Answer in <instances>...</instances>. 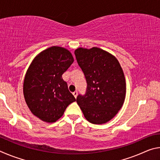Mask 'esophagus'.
Wrapping results in <instances>:
<instances>
[{"label":"esophagus","instance_id":"34e87169","mask_svg":"<svg viewBox=\"0 0 160 160\" xmlns=\"http://www.w3.org/2000/svg\"><path fill=\"white\" fill-rule=\"evenodd\" d=\"M72 94H73V96L76 98L77 96H78V92L77 91H75L74 92H72Z\"/></svg>","mask_w":160,"mask_h":160}]
</instances>
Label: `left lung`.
Masks as SVG:
<instances>
[{
	"label": "left lung",
	"instance_id": "obj_1",
	"mask_svg": "<svg viewBox=\"0 0 160 160\" xmlns=\"http://www.w3.org/2000/svg\"><path fill=\"white\" fill-rule=\"evenodd\" d=\"M78 66L87 81L85 94H78L77 103L89 122L104 123L122 107L126 80L120 63L101 48H79L75 51Z\"/></svg>",
	"mask_w": 160,
	"mask_h": 160
}]
</instances>
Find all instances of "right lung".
<instances>
[{"instance_id": "obj_1", "label": "right lung", "mask_w": 160, "mask_h": 160, "mask_svg": "<svg viewBox=\"0 0 160 160\" xmlns=\"http://www.w3.org/2000/svg\"><path fill=\"white\" fill-rule=\"evenodd\" d=\"M73 61L68 50L51 47L36 56L29 67L24 80V97L32 113L41 120L55 122L75 102L62 78Z\"/></svg>"}]
</instances>
